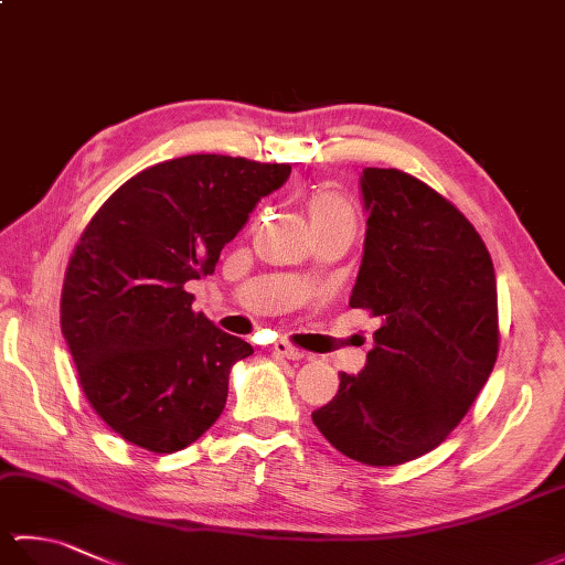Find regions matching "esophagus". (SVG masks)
<instances>
[{
	"mask_svg": "<svg viewBox=\"0 0 565 565\" xmlns=\"http://www.w3.org/2000/svg\"><path fill=\"white\" fill-rule=\"evenodd\" d=\"M271 352L276 354V356H284V359H303L306 356V352L303 350H298V347H294V344H289V342H276L274 347H271Z\"/></svg>",
	"mask_w": 565,
	"mask_h": 565,
	"instance_id": "1",
	"label": "esophagus"
}]
</instances>
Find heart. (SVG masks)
Wrapping results in <instances>:
<instances>
[{"label": "heart", "mask_w": 565, "mask_h": 565, "mask_svg": "<svg viewBox=\"0 0 565 565\" xmlns=\"http://www.w3.org/2000/svg\"><path fill=\"white\" fill-rule=\"evenodd\" d=\"M308 213L313 218V225L334 221V218H354V211L342 194L332 189H320L308 199Z\"/></svg>", "instance_id": "1"}]
</instances>
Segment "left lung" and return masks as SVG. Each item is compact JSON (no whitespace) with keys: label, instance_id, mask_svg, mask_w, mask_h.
Masks as SVG:
<instances>
[{"label":"left lung","instance_id":"left-lung-1","mask_svg":"<svg viewBox=\"0 0 565 565\" xmlns=\"http://www.w3.org/2000/svg\"><path fill=\"white\" fill-rule=\"evenodd\" d=\"M364 259L350 306L381 318L362 374H340L313 423L366 466H398L451 435L500 350L498 284L471 221L401 170L366 167Z\"/></svg>","mask_w":565,"mask_h":565}]
</instances>
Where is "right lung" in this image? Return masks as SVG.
Listing matches in <instances>:
<instances>
[{
    "label": "right lung",
    "instance_id": "add662e5",
    "mask_svg": "<svg viewBox=\"0 0 565 565\" xmlns=\"http://www.w3.org/2000/svg\"><path fill=\"white\" fill-rule=\"evenodd\" d=\"M289 174L286 162L186 154L130 177L92 215L65 271L60 328L84 398L118 437L174 454L221 417L231 366L252 347L196 313L184 284L213 274Z\"/></svg>",
    "mask_w": 565,
    "mask_h": 565
}]
</instances>
